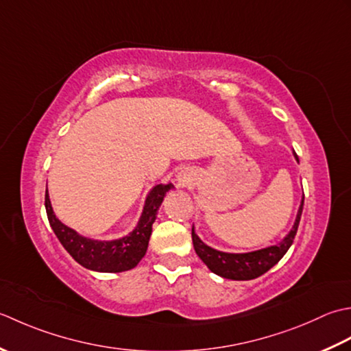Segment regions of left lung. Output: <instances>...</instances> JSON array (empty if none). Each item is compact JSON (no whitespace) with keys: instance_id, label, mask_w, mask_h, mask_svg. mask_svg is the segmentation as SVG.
Masks as SVG:
<instances>
[{"instance_id":"8db88e82","label":"left lung","mask_w":351,"mask_h":351,"mask_svg":"<svg viewBox=\"0 0 351 351\" xmlns=\"http://www.w3.org/2000/svg\"><path fill=\"white\" fill-rule=\"evenodd\" d=\"M294 157L298 162V157L295 153ZM303 204L304 195L298 207L295 223L292 226L291 232L285 236L283 241H280L276 245L254 250V252L248 253H227L219 252L217 248H212L198 238L195 228L192 226V242H194L195 253L199 259L206 263L207 268L219 277L230 278V280H253V278L265 274L268 269L273 268L292 245L298 230L300 218H302Z\"/></svg>"}]
</instances>
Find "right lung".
I'll return each instance as SVG.
<instances>
[{
  "instance_id": "1",
  "label": "right lung",
  "mask_w": 351,
  "mask_h": 351,
  "mask_svg": "<svg viewBox=\"0 0 351 351\" xmlns=\"http://www.w3.org/2000/svg\"><path fill=\"white\" fill-rule=\"evenodd\" d=\"M173 188V183L156 184L148 192L144 209H142L136 227L123 238L112 241L88 238V236H83L75 232L74 228L63 224L54 215L48 189L45 191V209L49 226H51L57 239L60 241L63 248L73 256L75 262L88 269L98 271V273H123V271L133 269L145 256L157 210H159L167 192Z\"/></svg>"
}]
</instances>
